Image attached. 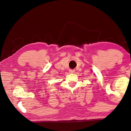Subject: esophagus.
Wrapping results in <instances>:
<instances>
[{
	"label": "esophagus",
	"instance_id": "34e87169",
	"mask_svg": "<svg viewBox=\"0 0 131 131\" xmlns=\"http://www.w3.org/2000/svg\"><path fill=\"white\" fill-rule=\"evenodd\" d=\"M69 71V73H73L75 72L74 69H70Z\"/></svg>",
	"mask_w": 131,
	"mask_h": 131
}]
</instances>
